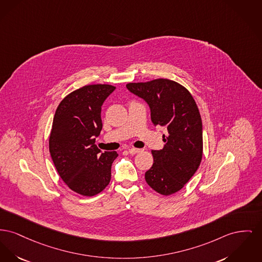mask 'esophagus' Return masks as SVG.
Masks as SVG:
<instances>
[{
    "instance_id": "obj_1",
    "label": "esophagus",
    "mask_w": 262,
    "mask_h": 262,
    "mask_svg": "<svg viewBox=\"0 0 262 262\" xmlns=\"http://www.w3.org/2000/svg\"><path fill=\"white\" fill-rule=\"evenodd\" d=\"M139 151H140V149H139V148H135V147H130V148H128V152L130 154H138Z\"/></svg>"
}]
</instances>
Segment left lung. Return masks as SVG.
<instances>
[{
  "instance_id": "8db88e82",
  "label": "left lung",
  "mask_w": 262,
  "mask_h": 262,
  "mask_svg": "<svg viewBox=\"0 0 262 262\" xmlns=\"http://www.w3.org/2000/svg\"><path fill=\"white\" fill-rule=\"evenodd\" d=\"M126 88L148 104L154 125L167 129L163 148L151 150L154 164L145 181L161 195L174 194L200 166L203 127L197 104L184 86L169 79L128 83Z\"/></svg>"
}]
</instances>
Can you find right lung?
Segmentation results:
<instances>
[{"mask_svg":"<svg viewBox=\"0 0 262 262\" xmlns=\"http://www.w3.org/2000/svg\"><path fill=\"white\" fill-rule=\"evenodd\" d=\"M116 87L87 85L67 95L56 108L49 137V152L62 180L80 195L91 197L111 181L116 151L95 144L103 123L101 107Z\"/></svg>","mask_w":262,"mask_h":262,"instance_id":"obj_1","label":"right lung"}]
</instances>
